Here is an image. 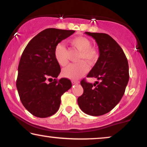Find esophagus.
<instances>
[{
	"label": "esophagus",
	"instance_id": "1",
	"mask_svg": "<svg viewBox=\"0 0 147 147\" xmlns=\"http://www.w3.org/2000/svg\"><path fill=\"white\" fill-rule=\"evenodd\" d=\"M72 83L73 85H77V84H79V81H72Z\"/></svg>",
	"mask_w": 147,
	"mask_h": 147
}]
</instances>
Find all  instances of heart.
<instances>
[{"label":"heart","instance_id":"b5f03b06","mask_svg":"<svg viewBox=\"0 0 147 147\" xmlns=\"http://www.w3.org/2000/svg\"><path fill=\"white\" fill-rule=\"evenodd\" d=\"M70 44L79 51L77 63L70 64L62 70V75L70 79H77L88 70V66L85 62L89 65H93L99 58V52L96 48L91 47V42L89 39L83 36H79L72 39ZM54 56L58 63L60 66H64L68 63L67 48L63 43L56 45L54 50Z\"/></svg>","mask_w":147,"mask_h":147}]
</instances>
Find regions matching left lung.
<instances>
[{"instance_id":"1","label":"left lung","mask_w":147,"mask_h":147,"mask_svg":"<svg viewBox=\"0 0 147 147\" xmlns=\"http://www.w3.org/2000/svg\"><path fill=\"white\" fill-rule=\"evenodd\" d=\"M96 41L99 56L87 77L99 80L95 83L81 82L83 93L77 99L83 112L98 116L110 111L120 102L129 80L128 60L119 44L108 34L85 32Z\"/></svg>"}]
</instances>
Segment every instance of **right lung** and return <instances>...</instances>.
Wrapping results in <instances>:
<instances>
[{"label": "right lung", "mask_w": 147, "mask_h": 147, "mask_svg": "<svg viewBox=\"0 0 147 147\" xmlns=\"http://www.w3.org/2000/svg\"><path fill=\"white\" fill-rule=\"evenodd\" d=\"M74 30L44 29L25 47L18 66L17 89L27 111L39 118H47L58 110L62 95L72 87L69 79L56 78L60 72L54 50L58 43L71 36ZM54 78L50 84L47 80Z\"/></svg>", "instance_id": "obj_1"}]
</instances>
